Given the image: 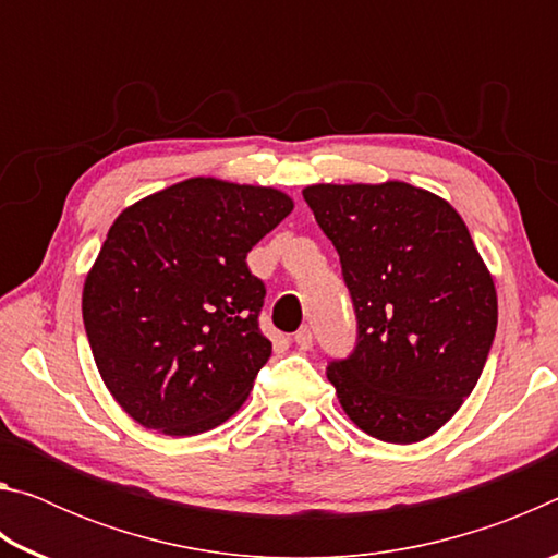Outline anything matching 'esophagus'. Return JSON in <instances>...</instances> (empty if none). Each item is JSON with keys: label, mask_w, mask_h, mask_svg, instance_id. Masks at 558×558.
Segmentation results:
<instances>
[{"label": "esophagus", "mask_w": 558, "mask_h": 558, "mask_svg": "<svg viewBox=\"0 0 558 558\" xmlns=\"http://www.w3.org/2000/svg\"><path fill=\"white\" fill-rule=\"evenodd\" d=\"M295 344H298V349H302V352H307V349H313V332H310L307 327H302V329H298L295 332Z\"/></svg>", "instance_id": "1"}]
</instances>
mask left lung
Returning a JSON list of instances; mask_svg holds the SVG:
<instances>
[{"label": "left lung", "instance_id": "8db88e82", "mask_svg": "<svg viewBox=\"0 0 558 558\" xmlns=\"http://www.w3.org/2000/svg\"><path fill=\"white\" fill-rule=\"evenodd\" d=\"M339 253L356 313V347L327 379L356 428L418 442L456 415L483 374L497 290L465 221L405 182L302 189Z\"/></svg>", "mask_w": 558, "mask_h": 558}]
</instances>
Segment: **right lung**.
<instances>
[{"label": "right lung", "mask_w": 558, "mask_h": 558, "mask_svg": "<svg viewBox=\"0 0 558 558\" xmlns=\"http://www.w3.org/2000/svg\"><path fill=\"white\" fill-rule=\"evenodd\" d=\"M292 206L280 189L192 177L112 221L83 286V325L140 426L199 436L248 399L272 344L258 327L266 286L245 256Z\"/></svg>", "instance_id": "obj_1"}]
</instances>
